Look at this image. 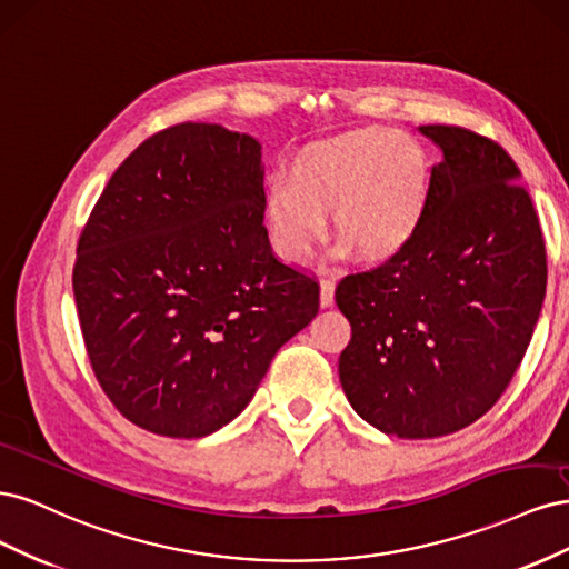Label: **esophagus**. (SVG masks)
Wrapping results in <instances>:
<instances>
[{
    "label": "esophagus",
    "instance_id": "1",
    "mask_svg": "<svg viewBox=\"0 0 569 569\" xmlns=\"http://www.w3.org/2000/svg\"><path fill=\"white\" fill-rule=\"evenodd\" d=\"M335 301V282L332 280H320V306L327 308Z\"/></svg>",
    "mask_w": 569,
    "mask_h": 569
}]
</instances>
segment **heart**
I'll return each instance as SVG.
<instances>
[{
    "label": "heart",
    "instance_id": "b5f03b06",
    "mask_svg": "<svg viewBox=\"0 0 569 569\" xmlns=\"http://www.w3.org/2000/svg\"><path fill=\"white\" fill-rule=\"evenodd\" d=\"M432 206V157L418 137L389 128H356L301 147L287 187L266 201V234L287 263L311 261L327 220L366 263H389L416 242Z\"/></svg>",
    "mask_w": 569,
    "mask_h": 569
}]
</instances>
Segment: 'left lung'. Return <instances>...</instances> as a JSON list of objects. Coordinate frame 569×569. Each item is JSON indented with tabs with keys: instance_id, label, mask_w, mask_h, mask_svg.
<instances>
[{
	"instance_id": "1",
	"label": "left lung",
	"mask_w": 569,
	"mask_h": 569,
	"mask_svg": "<svg viewBox=\"0 0 569 569\" xmlns=\"http://www.w3.org/2000/svg\"><path fill=\"white\" fill-rule=\"evenodd\" d=\"M441 149L432 206L399 258L343 278L351 322L339 382L360 418L399 439L472 425L501 399L546 297V247L520 170L496 142L420 126Z\"/></svg>"
}]
</instances>
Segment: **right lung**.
I'll return each mask as SVG.
<instances>
[{
    "label": "right lung",
    "mask_w": 569,
    "mask_h": 569,
    "mask_svg": "<svg viewBox=\"0 0 569 569\" xmlns=\"http://www.w3.org/2000/svg\"><path fill=\"white\" fill-rule=\"evenodd\" d=\"M261 144L216 123L149 137L78 242L73 295L101 389L147 432L201 439L242 412L318 313V282L272 256Z\"/></svg>",
    "instance_id": "obj_1"
}]
</instances>
